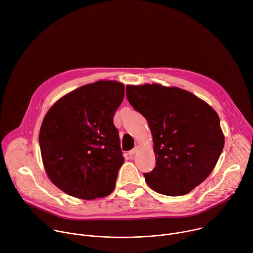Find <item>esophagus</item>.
<instances>
[{"label":"esophagus","instance_id":"esophagus-1","mask_svg":"<svg viewBox=\"0 0 253 253\" xmlns=\"http://www.w3.org/2000/svg\"><path fill=\"white\" fill-rule=\"evenodd\" d=\"M138 149H139V146H135L132 150L129 151V155H134L138 151Z\"/></svg>","mask_w":253,"mask_h":253}]
</instances>
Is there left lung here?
<instances>
[{"label":"left lung","mask_w":253,"mask_h":253,"mask_svg":"<svg viewBox=\"0 0 253 253\" xmlns=\"http://www.w3.org/2000/svg\"><path fill=\"white\" fill-rule=\"evenodd\" d=\"M129 103L147 120L156 158L145 173L154 191L185 195L210 175L224 147L219 116L194 94L160 84L127 85Z\"/></svg>","instance_id":"8db88e82"}]
</instances>
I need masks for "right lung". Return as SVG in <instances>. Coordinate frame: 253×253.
<instances>
[{"instance_id": "obj_1", "label": "right lung", "mask_w": 253, "mask_h": 253, "mask_svg": "<svg viewBox=\"0 0 253 253\" xmlns=\"http://www.w3.org/2000/svg\"><path fill=\"white\" fill-rule=\"evenodd\" d=\"M124 84L100 80L60 98L44 117L39 142L45 171L66 194L92 200L109 195L124 163L113 117Z\"/></svg>"}]
</instances>
